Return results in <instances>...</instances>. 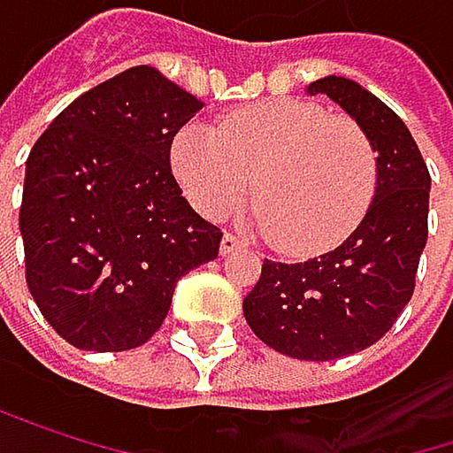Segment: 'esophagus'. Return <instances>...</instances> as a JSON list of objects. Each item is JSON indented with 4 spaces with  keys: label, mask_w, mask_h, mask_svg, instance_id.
I'll return each instance as SVG.
<instances>
[{
    "label": "esophagus",
    "mask_w": 453,
    "mask_h": 453,
    "mask_svg": "<svg viewBox=\"0 0 453 453\" xmlns=\"http://www.w3.org/2000/svg\"><path fill=\"white\" fill-rule=\"evenodd\" d=\"M244 244L234 236V234H225L222 242H219V255H234V252H242Z\"/></svg>",
    "instance_id": "34e87169"
}]
</instances>
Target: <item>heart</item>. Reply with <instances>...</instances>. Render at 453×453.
Here are the masks:
<instances>
[{"label": "heart", "mask_w": 453, "mask_h": 453, "mask_svg": "<svg viewBox=\"0 0 453 453\" xmlns=\"http://www.w3.org/2000/svg\"><path fill=\"white\" fill-rule=\"evenodd\" d=\"M169 166L188 201L209 219L252 193L250 228L289 255L335 247L373 198L376 155L365 131L322 107L271 99L217 120L182 126Z\"/></svg>", "instance_id": "obj_1"}]
</instances>
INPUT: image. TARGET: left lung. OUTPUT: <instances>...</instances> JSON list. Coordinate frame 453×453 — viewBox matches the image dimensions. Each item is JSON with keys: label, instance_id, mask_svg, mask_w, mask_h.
I'll use <instances>...</instances> for the list:
<instances>
[{"label": "left lung", "instance_id": "obj_1", "mask_svg": "<svg viewBox=\"0 0 453 453\" xmlns=\"http://www.w3.org/2000/svg\"><path fill=\"white\" fill-rule=\"evenodd\" d=\"M357 123L376 152L373 201L335 250L263 263L244 298L252 333L296 360H338L373 346L413 296L427 244L430 172L408 126L360 82L327 74L306 88Z\"/></svg>", "mask_w": 453, "mask_h": 453}]
</instances>
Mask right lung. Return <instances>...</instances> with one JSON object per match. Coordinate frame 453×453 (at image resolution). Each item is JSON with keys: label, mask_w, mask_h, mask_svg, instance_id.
<instances>
[{"label": "right lung", "mask_w": 453, "mask_h": 453, "mask_svg": "<svg viewBox=\"0 0 453 453\" xmlns=\"http://www.w3.org/2000/svg\"><path fill=\"white\" fill-rule=\"evenodd\" d=\"M203 102L131 66L50 123L26 160V284L50 327L85 351L136 349L164 325L177 281L217 257L172 174L169 147Z\"/></svg>", "instance_id": "1"}]
</instances>
